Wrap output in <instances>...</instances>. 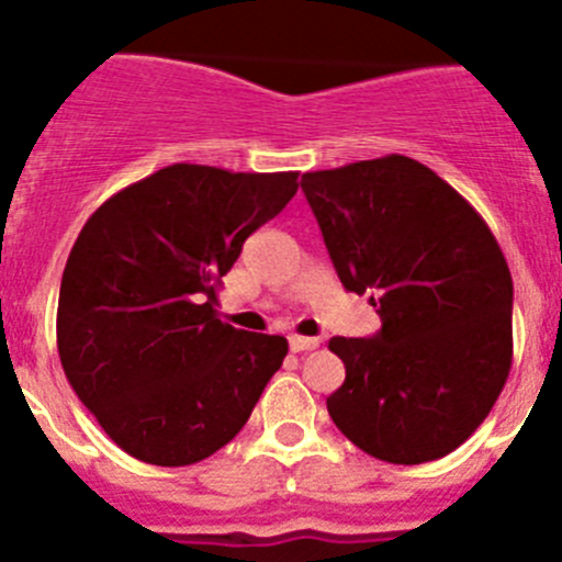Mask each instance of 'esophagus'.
Returning <instances> with one entry per match:
<instances>
[{
	"mask_svg": "<svg viewBox=\"0 0 562 562\" xmlns=\"http://www.w3.org/2000/svg\"><path fill=\"white\" fill-rule=\"evenodd\" d=\"M317 337H301V335H290V349L292 351H312L317 349Z\"/></svg>",
	"mask_w": 562,
	"mask_h": 562,
	"instance_id": "1",
	"label": "esophagus"
}]
</instances>
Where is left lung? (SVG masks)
<instances>
[{"label":"left lung","mask_w":562,"mask_h":562,"mask_svg":"<svg viewBox=\"0 0 562 562\" xmlns=\"http://www.w3.org/2000/svg\"><path fill=\"white\" fill-rule=\"evenodd\" d=\"M337 278L382 326L331 337L340 434L391 464L453 453L513 366V276L475 207L428 166L389 154L301 177Z\"/></svg>","instance_id":"1"}]
</instances>
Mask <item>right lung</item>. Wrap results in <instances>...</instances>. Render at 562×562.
<instances>
[{"instance_id": "add662e5", "label": "right lung", "mask_w": 562, "mask_h": 562, "mask_svg": "<svg viewBox=\"0 0 562 562\" xmlns=\"http://www.w3.org/2000/svg\"><path fill=\"white\" fill-rule=\"evenodd\" d=\"M297 171L173 162L103 202L58 292V357L78 400L134 459L186 467L245 428L286 340L233 329L216 286L250 233L284 211Z\"/></svg>"}]
</instances>
